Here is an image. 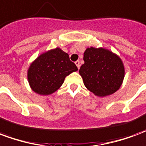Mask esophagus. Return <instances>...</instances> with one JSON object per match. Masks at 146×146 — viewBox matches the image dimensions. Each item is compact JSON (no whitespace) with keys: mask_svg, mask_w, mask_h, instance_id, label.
<instances>
[{"mask_svg":"<svg viewBox=\"0 0 146 146\" xmlns=\"http://www.w3.org/2000/svg\"><path fill=\"white\" fill-rule=\"evenodd\" d=\"M75 64L76 65L77 68H78V69H80V62L79 60L76 61V62H75Z\"/></svg>","mask_w":146,"mask_h":146,"instance_id":"1","label":"esophagus"}]
</instances>
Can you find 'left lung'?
<instances>
[{"label":"left lung","mask_w":146,"mask_h":146,"mask_svg":"<svg viewBox=\"0 0 146 146\" xmlns=\"http://www.w3.org/2000/svg\"><path fill=\"white\" fill-rule=\"evenodd\" d=\"M84 61L79 73L90 92L105 97L120 88L124 77V67L119 56L107 49L91 47L84 51Z\"/></svg>","instance_id":"1"}]
</instances>
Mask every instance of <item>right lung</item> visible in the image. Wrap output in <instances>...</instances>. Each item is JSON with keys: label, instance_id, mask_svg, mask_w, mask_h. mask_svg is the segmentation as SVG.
Wrapping results in <instances>:
<instances>
[{"label": "right lung", "instance_id": "right-lung-1", "mask_svg": "<svg viewBox=\"0 0 146 146\" xmlns=\"http://www.w3.org/2000/svg\"><path fill=\"white\" fill-rule=\"evenodd\" d=\"M69 54L55 48L40 54L28 70V81L33 92L48 95L56 92L63 84L66 76L77 71Z\"/></svg>", "mask_w": 146, "mask_h": 146}]
</instances>
